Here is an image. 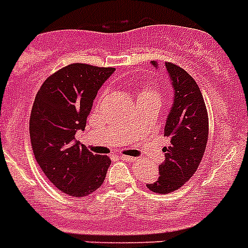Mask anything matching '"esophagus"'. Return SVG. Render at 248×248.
Wrapping results in <instances>:
<instances>
[{"label": "esophagus", "mask_w": 248, "mask_h": 248, "mask_svg": "<svg viewBox=\"0 0 248 248\" xmlns=\"http://www.w3.org/2000/svg\"><path fill=\"white\" fill-rule=\"evenodd\" d=\"M122 160H126V162H134V160H136V158H134V156H130V155H121L120 156Z\"/></svg>", "instance_id": "1"}]
</instances>
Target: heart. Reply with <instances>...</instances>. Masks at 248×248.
Segmentation results:
<instances>
[{
	"label": "heart",
	"instance_id": "obj_1",
	"mask_svg": "<svg viewBox=\"0 0 248 248\" xmlns=\"http://www.w3.org/2000/svg\"><path fill=\"white\" fill-rule=\"evenodd\" d=\"M140 95H158V94L155 92H153L152 89H144L141 90Z\"/></svg>",
	"mask_w": 248,
	"mask_h": 248
}]
</instances>
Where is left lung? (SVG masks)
<instances>
[{
  "label": "left lung",
  "mask_w": 248,
  "mask_h": 248,
  "mask_svg": "<svg viewBox=\"0 0 248 248\" xmlns=\"http://www.w3.org/2000/svg\"><path fill=\"white\" fill-rule=\"evenodd\" d=\"M153 65L156 67L155 62ZM166 67L174 90L164 127V136L170 139V144L163 148L166 160L159 166V178L146 185L149 190L160 195L178 190L194 176L209 136L208 110L194 78L170 62H166Z\"/></svg>",
  "instance_id": "1"
}]
</instances>
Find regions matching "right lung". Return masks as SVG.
<instances>
[{
	"instance_id": "1",
	"label": "right lung",
	"mask_w": 248,
	"mask_h": 248,
	"mask_svg": "<svg viewBox=\"0 0 248 248\" xmlns=\"http://www.w3.org/2000/svg\"><path fill=\"white\" fill-rule=\"evenodd\" d=\"M113 71L71 63L49 76L34 99L29 121L34 156L48 180L70 196L98 190L110 166L109 156L93 154L75 135L85 128L96 93Z\"/></svg>"
}]
</instances>
